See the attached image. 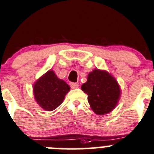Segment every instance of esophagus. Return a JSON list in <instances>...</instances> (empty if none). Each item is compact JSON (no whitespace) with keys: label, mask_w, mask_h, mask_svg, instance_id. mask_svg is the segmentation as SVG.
Segmentation results:
<instances>
[{"label":"esophagus","mask_w":154,"mask_h":154,"mask_svg":"<svg viewBox=\"0 0 154 154\" xmlns=\"http://www.w3.org/2000/svg\"><path fill=\"white\" fill-rule=\"evenodd\" d=\"M70 88L72 89H75V88H79V84L77 83H70Z\"/></svg>","instance_id":"obj_1"}]
</instances>
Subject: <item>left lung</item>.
Here are the masks:
<instances>
[{"mask_svg":"<svg viewBox=\"0 0 154 154\" xmlns=\"http://www.w3.org/2000/svg\"><path fill=\"white\" fill-rule=\"evenodd\" d=\"M88 94V101L97 115L110 112L116 106L121 90L117 81L105 71L94 69L90 72L86 83L81 87Z\"/></svg>","mask_w":154,"mask_h":154,"instance_id":"obj_1","label":"left lung"}]
</instances>
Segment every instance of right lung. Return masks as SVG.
I'll return each instance as SVG.
<instances>
[{"label":"right lung","instance_id":"obj_1","mask_svg":"<svg viewBox=\"0 0 154 154\" xmlns=\"http://www.w3.org/2000/svg\"><path fill=\"white\" fill-rule=\"evenodd\" d=\"M70 90L69 85L49 70L36 81L33 86L34 97L38 104L46 111H53L63 103Z\"/></svg>","mask_w":154,"mask_h":154}]
</instances>
